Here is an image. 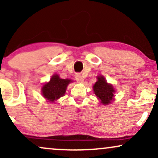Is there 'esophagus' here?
Returning <instances> with one entry per match:
<instances>
[{"label":"esophagus","mask_w":158,"mask_h":158,"mask_svg":"<svg viewBox=\"0 0 158 158\" xmlns=\"http://www.w3.org/2000/svg\"><path fill=\"white\" fill-rule=\"evenodd\" d=\"M75 78H76V80L77 81V82L81 83V82H83V81H84V79H83L82 77H81V74L77 73V74H76V76H75Z\"/></svg>","instance_id":"obj_1"}]
</instances>
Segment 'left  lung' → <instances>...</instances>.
<instances>
[{"label":"left lung","instance_id":"1","mask_svg":"<svg viewBox=\"0 0 158 158\" xmlns=\"http://www.w3.org/2000/svg\"><path fill=\"white\" fill-rule=\"evenodd\" d=\"M97 81L94 85V91L99 100L104 105L111 102L114 97V89L111 85L108 84L104 77H98Z\"/></svg>","mask_w":158,"mask_h":158}]
</instances>
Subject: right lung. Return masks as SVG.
I'll return each mask as SVG.
<instances>
[{"mask_svg": "<svg viewBox=\"0 0 158 158\" xmlns=\"http://www.w3.org/2000/svg\"><path fill=\"white\" fill-rule=\"evenodd\" d=\"M71 81L69 79H60L58 75L52 76L50 81L42 88V94L49 101L53 102L64 96L68 85Z\"/></svg>", "mask_w": 158, "mask_h": 158, "instance_id": "1", "label": "right lung"}]
</instances>
